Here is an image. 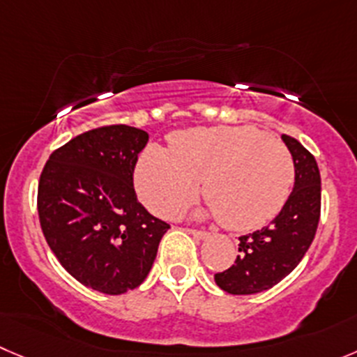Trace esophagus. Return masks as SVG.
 <instances>
[{"instance_id":"esophagus-1","label":"esophagus","mask_w":357,"mask_h":357,"mask_svg":"<svg viewBox=\"0 0 357 357\" xmlns=\"http://www.w3.org/2000/svg\"><path fill=\"white\" fill-rule=\"evenodd\" d=\"M188 233L191 236H195L196 240H205V238H208V236H210V233L199 231V229H188Z\"/></svg>"}]
</instances>
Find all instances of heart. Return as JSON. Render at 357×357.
Returning <instances> with one entry per match:
<instances>
[{"instance_id":"b5f03b06","label":"heart","mask_w":357,"mask_h":357,"mask_svg":"<svg viewBox=\"0 0 357 357\" xmlns=\"http://www.w3.org/2000/svg\"><path fill=\"white\" fill-rule=\"evenodd\" d=\"M205 213L235 231L270 222L287 202L294 181L291 152L256 128H191L169 137V151L151 145L135 172L138 195L154 213L172 215L199 191Z\"/></svg>"}]
</instances>
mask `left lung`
Returning <instances> with one entry per match:
<instances>
[{
  "mask_svg": "<svg viewBox=\"0 0 357 357\" xmlns=\"http://www.w3.org/2000/svg\"><path fill=\"white\" fill-rule=\"evenodd\" d=\"M294 162V188L286 205L259 231L240 236L235 264L215 273L229 294H256L286 278L307 254L321 215V175L315 158L294 138L282 135Z\"/></svg>",
  "mask_w": 357,
  "mask_h": 357,
  "instance_id": "8db88e82",
  "label": "left lung"
}]
</instances>
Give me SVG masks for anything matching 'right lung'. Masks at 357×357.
Segmentation results:
<instances>
[{
  "label": "right lung",
  "instance_id": "add662e5",
  "mask_svg": "<svg viewBox=\"0 0 357 357\" xmlns=\"http://www.w3.org/2000/svg\"><path fill=\"white\" fill-rule=\"evenodd\" d=\"M147 142L131 126L91 130L54 151L40 176L38 215L50 250L71 277L100 293L140 286L169 229L133 188Z\"/></svg>",
  "mask_w": 357,
  "mask_h": 357
}]
</instances>
